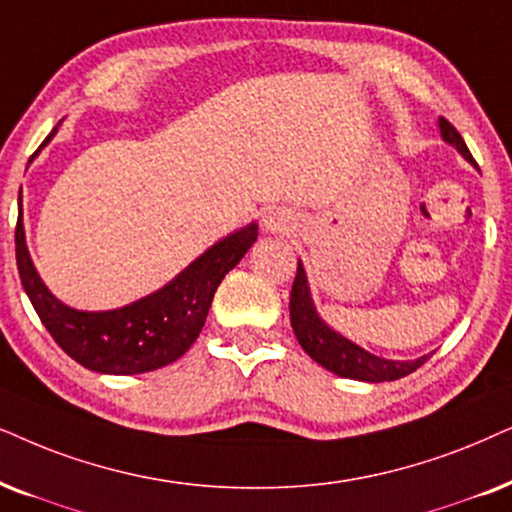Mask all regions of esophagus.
Listing matches in <instances>:
<instances>
[{"instance_id":"obj_1","label":"esophagus","mask_w":512,"mask_h":512,"mask_svg":"<svg viewBox=\"0 0 512 512\" xmlns=\"http://www.w3.org/2000/svg\"><path fill=\"white\" fill-rule=\"evenodd\" d=\"M294 228V216L289 214V211L284 209H275V211H268V214L263 216V230L265 232H289Z\"/></svg>"}]
</instances>
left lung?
<instances>
[{"instance_id": "8db88e82", "label": "left lung", "mask_w": 512, "mask_h": 512, "mask_svg": "<svg viewBox=\"0 0 512 512\" xmlns=\"http://www.w3.org/2000/svg\"><path fill=\"white\" fill-rule=\"evenodd\" d=\"M440 134L444 143L454 145L461 152L463 159L475 164L473 155H470L466 141H463L459 131L451 126L447 119L440 117ZM289 317L294 334L301 343V348L308 353L317 364L331 374L353 378V381H367V383H381V381H397V378L411 374L428 360L430 355H421L416 360H386V357L371 355L362 345H357L331 329L327 322L317 313L313 294H310L308 275H305L303 263L298 261L296 280L291 287V301H289Z\"/></svg>"}]
</instances>
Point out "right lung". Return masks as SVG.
<instances>
[{"instance_id":"obj_1","label":"right lung","mask_w":512,"mask_h":512,"mask_svg":"<svg viewBox=\"0 0 512 512\" xmlns=\"http://www.w3.org/2000/svg\"><path fill=\"white\" fill-rule=\"evenodd\" d=\"M58 126L42 148L56 136ZM256 237L258 223L244 225L197 256L162 289L124 308L98 313L70 308L42 282L25 242L23 209L16 223V263L32 308L72 360L98 374L131 376L167 367L197 341L218 284L242 261Z\"/></svg>"}]
</instances>
